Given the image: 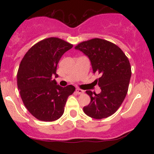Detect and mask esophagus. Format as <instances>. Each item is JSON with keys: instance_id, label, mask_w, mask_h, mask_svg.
<instances>
[{"instance_id": "esophagus-1", "label": "esophagus", "mask_w": 154, "mask_h": 154, "mask_svg": "<svg viewBox=\"0 0 154 154\" xmlns=\"http://www.w3.org/2000/svg\"><path fill=\"white\" fill-rule=\"evenodd\" d=\"M76 93H77V94H79V95H82V94H83V93H84V91L79 89V88H77V89H76Z\"/></svg>"}]
</instances>
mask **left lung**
<instances>
[{
	"mask_svg": "<svg viewBox=\"0 0 154 154\" xmlns=\"http://www.w3.org/2000/svg\"><path fill=\"white\" fill-rule=\"evenodd\" d=\"M75 48L88 56L93 72L100 76L95 82L101 92L86 91L91 103L83 111L93 119L109 117L118 110L128 93L132 74L128 58L119 46L100 38L82 42Z\"/></svg>",
	"mask_w": 154,
	"mask_h": 154,
	"instance_id": "1",
	"label": "left lung"
}]
</instances>
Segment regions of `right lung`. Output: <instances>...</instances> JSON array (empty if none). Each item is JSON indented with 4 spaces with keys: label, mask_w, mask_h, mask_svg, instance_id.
I'll return each instance as SVG.
<instances>
[{
    "label": "right lung",
    "mask_w": 154,
    "mask_h": 154,
    "mask_svg": "<svg viewBox=\"0 0 154 154\" xmlns=\"http://www.w3.org/2000/svg\"><path fill=\"white\" fill-rule=\"evenodd\" d=\"M73 45L61 38H48L32 46L21 61L17 86L23 103L34 117L54 122L63 115L65 104L75 91L72 85L61 87L56 67L62 55Z\"/></svg>",
    "instance_id": "1"
}]
</instances>
